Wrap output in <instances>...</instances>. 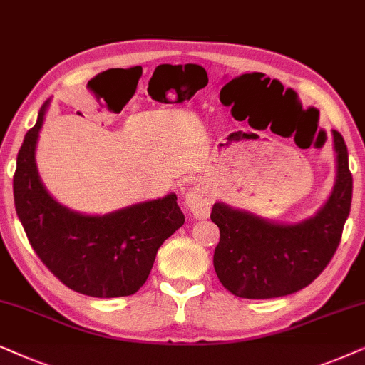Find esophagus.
Listing matches in <instances>:
<instances>
[{"label": "esophagus", "mask_w": 365, "mask_h": 365, "mask_svg": "<svg viewBox=\"0 0 365 365\" xmlns=\"http://www.w3.org/2000/svg\"><path fill=\"white\" fill-rule=\"evenodd\" d=\"M212 203H213V195L210 188L205 185H200V183L195 187H192L185 195V205L188 207V210L193 213V217L200 218V220L210 215Z\"/></svg>", "instance_id": "1"}]
</instances>
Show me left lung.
<instances>
[{
    "label": "left lung",
    "instance_id": "8db88e82",
    "mask_svg": "<svg viewBox=\"0 0 365 365\" xmlns=\"http://www.w3.org/2000/svg\"><path fill=\"white\" fill-rule=\"evenodd\" d=\"M337 175L329 200L300 223H275L225 203L210 218L220 228L213 254L218 280L242 299H274L299 292L329 265L352 202V175L342 135L332 130Z\"/></svg>",
    "mask_w": 365,
    "mask_h": 365
}]
</instances>
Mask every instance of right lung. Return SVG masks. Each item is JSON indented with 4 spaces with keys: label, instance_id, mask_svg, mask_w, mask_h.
I'll return each mask as SVG.
<instances>
[{
    "label": "right lung",
    "instance_id": "obj_1",
    "mask_svg": "<svg viewBox=\"0 0 365 365\" xmlns=\"http://www.w3.org/2000/svg\"><path fill=\"white\" fill-rule=\"evenodd\" d=\"M50 101L28 130L13 177L14 208L43 264L66 287L90 297H125L147 282L160 245L185 222L177 195L85 215L53 198L38 175L35 150Z\"/></svg>",
    "mask_w": 365,
    "mask_h": 365
}]
</instances>
